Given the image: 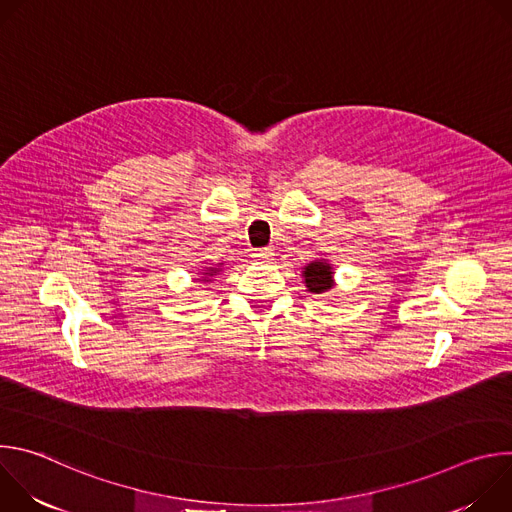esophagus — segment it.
<instances>
[{"label": "esophagus", "instance_id": "obj_1", "mask_svg": "<svg viewBox=\"0 0 512 512\" xmlns=\"http://www.w3.org/2000/svg\"><path fill=\"white\" fill-rule=\"evenodd\" d=\"M271 257H273V249H269V247L257 249V251L253 253V259H255V261H271Z\"/></svg>", "mask_w": 512, "mask_h": 512}]
</instances>
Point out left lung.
<instances>
[{"mask_svg":"<svg viewBox=\"0 0 512 512\" xmlns=\"http://www.w3.org/2000/svg\"><path fill=\"white\" fill-rule=\"evenodd\" d=\"M306 287L312 294H322V291L332 287V267L324 261H314L304 271Z\"/></svg>","mask_w":512,"mask_h":512,"instance_id":"left-lung-1","label":"left lung"}]
</instances>
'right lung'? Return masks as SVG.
I'll return each mask as SVG.
<instances>
[{
	"instance_id": "right-lung-1",
	"label": "right lung",
	"mask_w": 512,
	"mask_h": 512,
	"mask_svg": "<svg viewBox=\"0 0 512 512\" xmlns=\"http://www.w3.org/2000/svg\"><path fill=\"white\" fill-rule=\"evenodd\" d=\"M208 273H204V275H214L216 273V269H206ZM204 281H208V279H204Z\"/></svg>"
}]
</instances>
